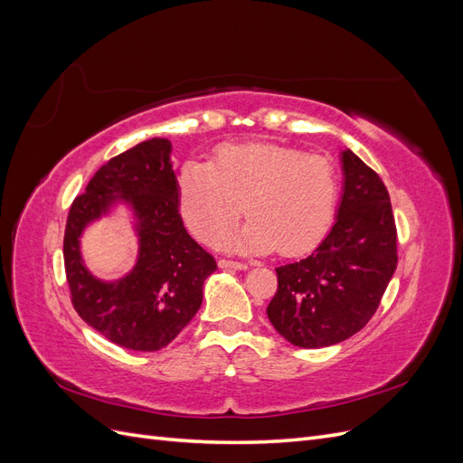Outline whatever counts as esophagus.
Masks as SVG:
<instances>
[{
	"label": "esophagus",
	"mask_w": 463,
	"mask_h": 463,
	"mask_svg": "<svg viewBox=\"0 0 463 463\" xmlns=\"http://www.w3.org/2000/svg\"><path fill=\"white\" fill-rule=\"evenodd\" d=\"M220 269H235V270H247L249 264L247 262H237V260H228V259H222L218 262Z\"/></svg>",
	"instance_id": "34e87169"
}]
</instances>
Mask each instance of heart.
<instances>
[{"label": "heart", "instance_id": "b5f03b06", "mask_svg": "<svg viewBox=\"0 0 463 463\" xmlns=\"http://www.w3.org/2000/svg\"><path fill=\"white\" fill-rule=\"evenodd\" d=\"M179 208L191 232L243 253H305L326 233L338 201V174L318 154L274 143L222 146L210 164L187 162L177 181Z\"/></svg>", "mask_w": 463, "mask_h": 463}]
</instances>
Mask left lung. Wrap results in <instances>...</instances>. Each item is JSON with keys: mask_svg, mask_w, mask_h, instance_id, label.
Returning a JSON list of instances; mask_svg holds the SVG:
<instances>
[{"mask_svg": "<svg viewBox=\"0 0 463 463\" xmlns=\"http://www.w3.org/2000/svg\"><path fill=\"white\" fill-rule=\"evenodd\" d=\"M340 160L344 193L334 226L309 257L278 266L266 309L298 347H328L357 334L396 272V223L383 179L349 148Z\"/></svg>", "mask_w": 463, "mask_h": 463, "instance_id": "1", "label": "left lung"}]
</instances>
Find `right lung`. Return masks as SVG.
Listing matches in <instances>:
<instances>
[{"instance_id":"add662e5","label":"right lung","mask_w":463,"mask_h":463,"mask_svg":"<svg viewBox=\"0 0 463 463\" xmlns=\"http://www.w3.org/2000/svg\"><path fill=\"white\" fill-rule=\"evenodd\" d=\"M172 143L150 138L106 162L73 201L63 237L71 301L79 317L104 338L135 352H158L184 330L203 303L213 255L187 233L179 214ZM118 203L129 205L139 240L134 269L119 280L96 279L80 255L89 222Z\"/></svg>"}]
</instances>
